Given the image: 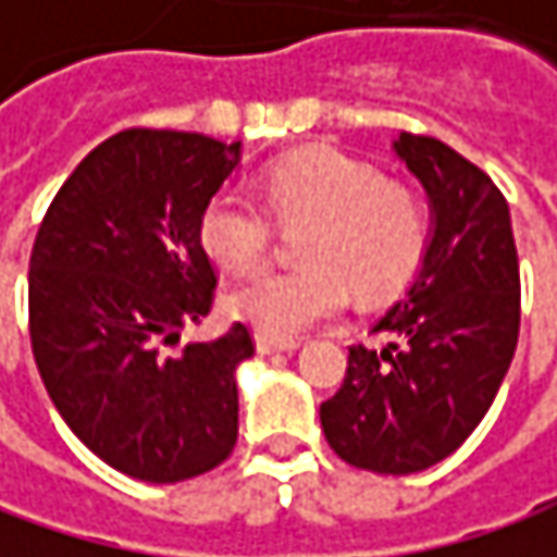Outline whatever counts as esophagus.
I'll return each instance as SVG.
<instances>
[{
    "instance_id": "esophagus-1",
    "label": "esophagus",
    "mask_w": 557,
    "mask_h": 557,
    "mask_svg": "<svg viewBox=\"0 0 557 557\" xmlns=\"http://www.w3.org/2000/svg\"><path fill=\"white\" fill-rule=\"evenodd\" d=\"M253 343H257V352L260 356H273V352H294L300 343L297 339H276V336H263V333H257L253 336Z\"/></svg>"
}]
</instances>
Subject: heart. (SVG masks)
Here are the masks:
<instances>
[{
	"label": "heart",
	"instance_id": "b5f03b06",
	"mask_svg": "<svg viewBox=\"0 0 557 557\" xmlns=\"http://www.w3.org/2000/svg\"><path fill=\"white\" fill-rule=\"evenodd\" d=\"M263 203L244 188H218L198 211L201 250L227 270L257 267L281 224L307 221L304 263L260 270L237 284L224 310L263 336L290 339L362 300H388L421 273L431 250L424 195L333 146L294 149L263 169Z\"/></svg>",
	"mask_w": 557,
	"mask_h": 557
}]
</instances>
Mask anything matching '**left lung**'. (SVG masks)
I'll return each instance as SVG.
<instances>
[{"label":"left lung","instance_id":"1","mask_svg":"<svg viewBox=\"0 0 557 557\" xmlns=\"http://www.w3.org/2000/svg\"><path fill=\"white\" fill-rule=\"evenodd\" d=\"M398 156L434 205V237L408 297L375 326L385 349L349 346L343 388L320 405L330 447L372 473H421L490 411L519 343V253L496 182L434 136Z\"/></svg>","mask_w":557,"mask_h":557}]
</instances>
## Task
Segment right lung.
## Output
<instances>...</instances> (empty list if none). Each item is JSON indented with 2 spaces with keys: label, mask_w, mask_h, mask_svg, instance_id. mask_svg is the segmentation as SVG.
I'll return each mask as SVG.
<instances>
[{
  "label": "right lung",
  "mask_w": 557,
  "mask_h": 557,
  "mask_svg": "<svg viewBox=\"0 0 557 557\" xmlns=\"http://www.w3.org/2000/svg\"><path fill=\"white\" fill-rule=\"evenodd\" d=\"M237 159L240 143L123 129L84 156L35 234L28 336L41 382L67 428L143 483L208 473L237 441L234 369L253 356L250 330L172 352L214 304L198 211Z\"/></svg>",
  "instance_id": "1"
}]
</instances>
